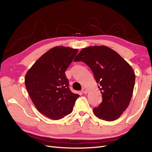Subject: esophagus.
I'll return each instance as SVG.
<instances>
[{"mask_svg":"<svg viewBox=\"0 0 152 152\" xmlns=\"http://www.w3.org/2000/svg\"><path fill=\"white\" fill-rule=\"evenodd\" d=\"M82 93H83L84 94H87V92H88V91H87V89L84 88V87H83V88L82 89Z\"/></svg>","mask_w":152,"mask_h":152,"instance_id":"obj_1","label":"esophagus"}]
</instances>
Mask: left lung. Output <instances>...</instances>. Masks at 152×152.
I'll return each instance as SVG.
<instances>
[{
	"mask_svg": "<svg viewBox=\"0 0 152 152\" xmlns=\"http://www.w3.org/2000/svg\"><path fill=\"white\" fill-rule=\"evenodd\" d=\"M83 61L93 72L103 101L93 109L102 120L113 121L121 117L130 103L135 83V73L125 59L104 45L82 49L74 61Z\"/></svg>",
	"mask_w": 152,
	"mask_h": 152,
	"instance_id": "obj_1",
	"label": "left lung"
}]
</instances>
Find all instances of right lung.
Wrapping results in <instances>:
<instances>
[{"mask_svg": "<svg viewBox=\"0 0 152 152\" xmlns=\"http://www.w3.org/2000/svg\"><path fill=\"white\" fill-rule=\"evenodd\" d=\"M78 49L56 46L35 61L27 72L25 84L30 97L39 111L53 120L72 113L79 95L68 87L66 68Z\"/></svg>", "mask_w": 152, "mask_h": 152, "instance_id": "1", "label": "right lung"}]
</instances>
